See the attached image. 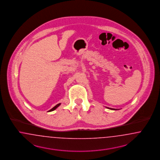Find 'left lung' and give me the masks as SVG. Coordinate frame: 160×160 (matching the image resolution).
Instances as JSON below:
<instances>
[{"label":"left lung","instance_id":"obj_1","mask_svg":"<svg viewBox=\"0 0 160 160\" xmlns=\"http://www.w3.org/2000/svg\"><path fill=\"white\" fill-rule=\"evenodd\" d=\"M108 109H111V110H117V109H113V108H108V107H106Z\"/></svg>","mask_w":160,"mask_h":160}]
</instances>
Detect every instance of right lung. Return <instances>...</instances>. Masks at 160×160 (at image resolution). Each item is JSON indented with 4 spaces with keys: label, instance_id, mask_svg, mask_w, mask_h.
<instances>
[{
    "label": "right lung",
    "instance_id": "add662e5",
    "mask_svg": "<svg viewBox=\"0 0 160 160\" xmlns=\"http://www.w3.org/2000/svg\"><path fill=\"white\" fill-rule=\"evenodd\" d=\"M60 104H61V103H58V104H57V105H56V106H55L54 108H52L51 109H50V110L49 111V112H51L53 111H54V110H55L56 109H57V108H58V106H59Z\"/></svg>",
    "mask_w": 160,
    "mask_h": 160
}]
</instances>
